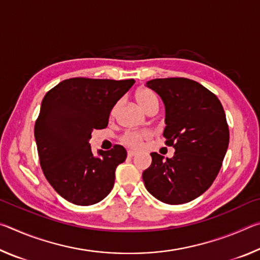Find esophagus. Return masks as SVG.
<instances>
[{
    "instance_id": "34e87169",
    "label": "esophagus",
    "mask_w": 260,
    "mask_h": 260,
    "mask_svg": "<svg viewBox=\"0 0 260 260\" xmlns=\"http://www.w3.org/2000/svg\"><path fill=\"white\" fill-rule=\"evenodd\" d=\"M127 155H128V157H134L136 155V152L133 150H129V151H127Z\"/></svg>"
}]
</instances>
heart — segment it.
Here are the masks:
<instances>
[{"instance_id": "heart-1", "label": "heart", "mask_w": 260, "mask_h": 260, "mask_svg": "<svg viewBox=\"0 0 260 260\" xmlns=\"http://www.w3.org/2000/svg\"><path fill=\"white\" fill-rule=\"evenodd\" d=\"M135 99L136 102L139 103V105L142 108L144 111H148L151 108H158V98L155 94V91H152L149 88H141L135 94ZM119 107V102H118L111 110V116H114V113L117 112V109ZM149 133L147 132H128L126 133L124 136L121 138L122 143L126 144L127 147L129 148H134L138 149L140 148L141 143H142L143 140H147L149 138Z\"/></svg>"}]
</instances>
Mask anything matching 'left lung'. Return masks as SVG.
I'll use <instances>...</instances> for the list:
<instances>
[{
    "mask_svg": "<svg viewBox=\"0 0 260 260\" xmlns=\"http://www.w3.org/2000/svg\"><path fill=\"white\" fill-rule=\"evenodd\" d=\"M147 87L164 103L162 136L175 152L166 159L150 153L144 186L162 203H188L208 190L221 167L230 143L225 111L217 96L190 79H153Z\"/></svg>",
    "mask_w": 260,
    "mask_h": 260,
    "instance_id": "left-lung-1",
    "label": "left lung"
}]
</instances>
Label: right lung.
I'll return each mask as SVG.
<instances>
[{
  "label": "right lung",
  "instance_id": "1",
  "mask_svg": "<svg viewBox=\"0 0 260 260\" xmlns=\"http://www.w3.org/2000/svg\"><path fill=\"white\" fill-rule=\"evenodd\" d=\"M134 79L72 78L59 82L42 100L34 136L41 169L51 187L76 205H93L107 197L126 149L91 151L93 129L108 126L112 108Z\"/></svg>",
  "mask_w": 260,
  "mask_h": 260
}]
</instances>
